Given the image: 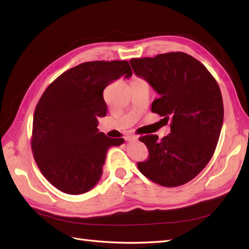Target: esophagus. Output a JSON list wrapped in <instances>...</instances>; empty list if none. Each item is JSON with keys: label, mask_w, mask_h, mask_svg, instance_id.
<instances>
[{"label": "esophagus", "mask_w": 249, "mask_h": 249, "mask_svg": "<svg viewBox=\"0 0 249 249\" xmlns=\"http://www.w3.org/2000/svg\"><path fill=\"white\" fill-rule=\"evenodd\" d=\"M125 140H126V141H137V140H138V137L135 136V135L127 136V137H126V138H125Z\"/></svg>", "instance_id": "34e87169"}]
</instances>
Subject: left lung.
Instances as JSON below:
<instances>
[{
  "instance_id": "obj_1",
  "label": "left lung",
  "mask_w": 249,
  "mask_h": 249,
  "mask_svg": "<svg viewBox=\"0 0 249 249\" xmlns=\"http://www.w3.org/2000/svg\"><path fill=\"white\" fill-rule=\"evenodd\" d=\"M131 67L160 94L152 112L170 120L171 133L158 140H139L149 157L137 163L139 171L165 187H177L197 177L212 158L224 121L223 97L206 67L184 52L131 59Z\"/></svg>"
}]
</instances>
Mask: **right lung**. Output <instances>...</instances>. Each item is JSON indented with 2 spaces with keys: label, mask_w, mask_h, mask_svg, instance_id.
I'll return each instance as SVG.
<instances>
[{
  "label": "right lung",
  "mask_w": 249,
  "mask_h": 249,
  "mask_svg": "<svg viewBox=\"0 0 249 249\" xmlns=\"http://www.w3.org/2000/svg\"><path fill=\"white\" fill-rule=\"evenodd\" d=\"M133 75L127 61H93L63 72L46 89L33 118L31 145L43 176L61 192L79 195L99 181L110 146L122 138L98 133L107 114L104 89Z\"/></svg>",
  "instance_id": "add662e5"
}]
</instances>
